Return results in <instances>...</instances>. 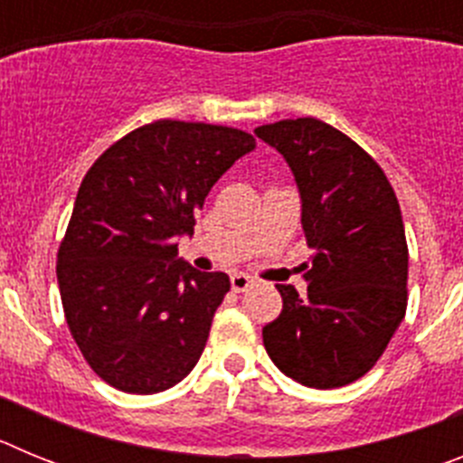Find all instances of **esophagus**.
I'll return each mask as SVG.
<instances>
[{"label": "esophagus", "instance_id": "34e87169", "mask_svg": "<svg viewBox=\"0 0 463 463\" xmlns=\"http://www.w3.org/2000/svg\"><path fill=\"white\" fill-rule=\"evenodd\" d=\"M250 285L252 278L248 276V273H234V276H232V289H234V292H245Z\"/></svg>", "mask_w": 463, "mask_h": 463}]
</instances>
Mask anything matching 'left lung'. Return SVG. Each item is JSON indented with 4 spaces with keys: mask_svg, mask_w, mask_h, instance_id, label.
Here are the masks:
<instances>
[{
    "mask_svg": "<svg viewBox=\"0 0 463 463\" xmlns=\"http://www.w3.org/2000/svg\"><path fill=\"white\" fill-rule=\"evenodd\" d=\"M261 141L289 165L313 248L308 292L276 285L282 310L261 329L288 378L334 390L369 373L408 306V243L401 208L378 162L317 118L261 125Z\"/></svg>",
    "mask_w": 463,
    "mask_h": 463,
    "instance_id": "left-lung-1",
    "label": "left lung"
}]
</instances>
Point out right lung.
<instances>
[{"mask_svg": "<svg viewBox=\"0 0 463 463\" xmlns=\"http://www.w3.org/2000/svg\"><path fill=\"white\" fill-rule=\"evenodd\" d=\"M252 148V134L234 127L155 120L85 174L57 250V282L73 341L110 387L157 394L202 357L232 285L227 273L178 260L175 236L194 234V211Z\"/></svg>", "mask_w": 463, "mask_h": 463, "instance_id": "add662e5", "label": "right lung"}]
</instances>
